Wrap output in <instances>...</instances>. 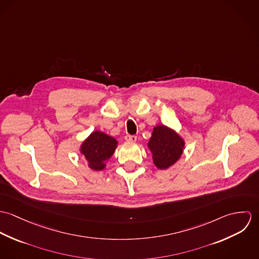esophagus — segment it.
<instances>
[{"label": "esophagus", "instance_id": "34e87169", "mask_svg": "<svg viewBox=\"0 0 259 259\" xmlns=\"http://www.w3.org/2000/svg\"><path fill=\"white\" fill-rule=\"evenodd\" d=\"M124 139L128 143H135L137 141V137L136 136H130V135H126Z\"/></svg>", "mask_w": 259, "mask_h": 259}]
</instances>
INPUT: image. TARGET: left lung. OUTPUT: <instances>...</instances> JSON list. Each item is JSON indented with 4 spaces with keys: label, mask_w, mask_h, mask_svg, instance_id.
Wrapping results in <instances>:
<instances>
[{
    "label": "left lung",
    "mask_w": 259,
    "mask_h": 259,
    "mask_svg": "<svg viewBox=\"0 0 259 259\" xmlns=\"http://www.w3.org/2000/svg\"><path fill=\"white\" fill-rule=\"evenodd\" d=\"M185 146L184 138L176 130L164 124L153 127L148 143L152 161L161 170L172 166L182 157Z\"/></svg>",
    "instance_id": "8db88e82"
}]
</instances>
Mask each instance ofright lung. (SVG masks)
Returning <instances> with one entry per match:
<instances>
[{
	"label": "right lung",
	"instance_id": "right-lung-1",
	"mask_svg": "<svg viewBox=\"0 0 259 259\" xmlns=\"http://www.w3.org/2000/svg\"><path fill=\"white\" fill-rule=\"evenodd\" d=\"M117 144L113 137L101 131H94L80 144L78 150L92 170L101 171L106 168L107 161L112 156Z\"/></svg>",
	"mask_w": 259,
	"mask_h": 259
}]
</instances>
